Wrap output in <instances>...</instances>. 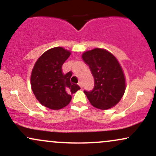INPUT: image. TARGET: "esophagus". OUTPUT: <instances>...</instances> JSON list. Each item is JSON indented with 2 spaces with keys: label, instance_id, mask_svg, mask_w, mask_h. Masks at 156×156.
Here are the masks:
<instances>
[{
  "label": "esophagus",
  "instance_id": "obj_1",
  "mask_svg": "<svg viewBox=\"0 0 156 156\" xmlns=\"http://www.w3.org/2000/svg\"><path fill=\"white\" fill-rule=\"evenodd\" d=\"M78 85H79V86L81 87V88H83V84H82L81 82H80V83H78Z\"/></svg>",
  "mask_w": 156,
  "mask_h": 156
}]
</instances>
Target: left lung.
Segmentation results:
<instances>
[{
    "label": "left lung",
    "mask_w": 156,
    "mask_h": 156,
    "mask_svg": "<svg viewBox=\"0 0 156 156\" xmlns=\"http://www.w3.org/2000/svg\"><path fill=\"white\" fill-rule=\"evenodd\" d=\"M94 78L91 91L84 90L94 108L107 110L116 106L126 89L125 73L118 59L104 48H94L82 55Z\"/></svg>",
    "instance_id": "left-lung-1"
}]
</instances>
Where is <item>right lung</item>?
I'll list each match as a JSON object with an SVG mask.
<instances>
[{
	"label": "right lung",
	"instance_id": "add662e5",
	"mask_svg": "<svg viewBox=\"0 0 156 156\" xmlns=\"http://www.w3.org/2000/svg\"><path fill=\"white\" fill-rule=\"evenodd\" d=\"M71 55L62 47H55L44 52L36 61L31 74V90L43 106L51 110L65 108L71 100V94L80 90L71 84L72 73L64 74L62 66Z\"/></svg>",
	"mask_w": 156,
	"mask_h": 156
}]
</instances>
